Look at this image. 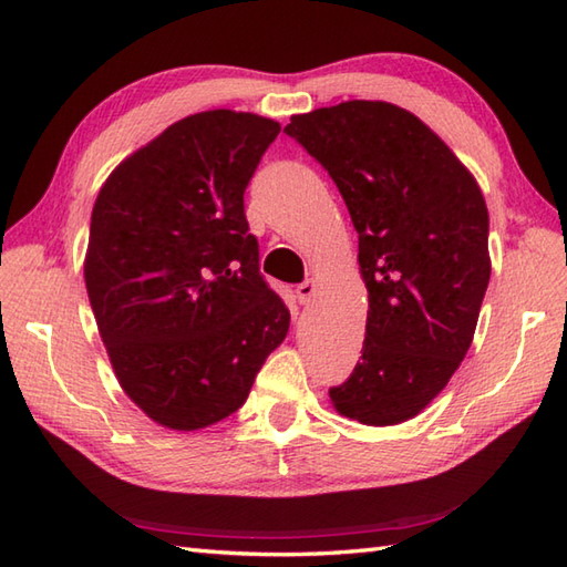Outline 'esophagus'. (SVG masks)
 Instances as JSON below:
<instances>
[{
	"instance_id": "1",
	"label": "esophagus",
	"mask_w": 567,
	"mask_h": 567,
	"mask_svg": "<svg viewBox=\"0 0 567 567\" xmlns=\"http://www.w3.org/2000/svg\"><path fill=\"white\" fill-rule=\"evenodd\" d=\"M317 292H319L317 280H305L302 285H297V299H299V305H309L311 299L317 297Z\"/></svg>"
}]
</instances>
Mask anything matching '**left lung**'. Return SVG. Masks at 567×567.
Returning <instances> with one entry per match:
<instances>
[{
    "instance_id": "1",
    "label": "left lung",
    "mask_w": 567,
    "mask_h": 567,
    "mask_svg": "<svg viewBox=\"0 0 567 567\" xmlns=\"http://www.w3.org/2000/svg\"><path fill=\"white\" fill-rule=\"evenodd\" d=\"M297 138L339 187L368 287L363 358L329 396L368 426L414 419L473 343L492 262L473 173L412 112L351 100L295 114Z\"/></svg>"
}]
</instances>
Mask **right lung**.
<instances>
[{
	"instance_id": "1",
	"label": "right lung",
	"mask_w": 567,
	"mask_h": 567,
	"mask_svg": "<svg viewBox=\"0 0 567 567\" xmlns=\"http://www.w3.org/2000/svg\"><path fill=\"white\" fill-rule=\"evenodd\" d=\"M277 134L250 112L185 116L118 163L92 207L84 285L100 336L128 400L171 431L231 416L290 329L244 212Z\"/></svg>"
}]
</instances>
